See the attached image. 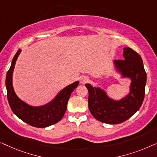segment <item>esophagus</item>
<instances>
[{
	"mask_svg": "<svg viewBox=\"0 0 157 157\" xmlns=\"http://www.w3.org/2000/svg\"><path fill=\"white\" fill-rule=\"evenodd\" d=\"M79 80H80V83L85 84L86 82H87L89 81V78L86 76H82Z\"/></svg>",
	"mask_w": 157,
	"mask_h": 157,
	"instance_id": "obj_1",
	"label": "esophagus"
}]
</instances>
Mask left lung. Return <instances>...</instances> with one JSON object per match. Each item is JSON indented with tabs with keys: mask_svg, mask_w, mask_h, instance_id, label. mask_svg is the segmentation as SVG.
I'll list each match as a JSON object with an SVG mask.
<instances>
[{
	"mask_svg": "<svg viewBox=\"0 0 157 157\" xmlns=\"http://www.w3.org/2000/svg\"><path fill=\"white\" fill-rule=\"evenodd\" d=\"M124 59L113 60L114 70L121 79H130L129 91L120 100L108 95L100 87L90 84L85 86L89 92L88 107L92 116L101 122L117 124L134 115L140 109L144 98L147 83L146 73L141 56L130 48H124Z\"/></svg>",
	"mask_w": 157,
	"mask_h": 157,
	"instance_id": "8db88e82",
	"label": "left lung"
}]
</instances>
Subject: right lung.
Returning a JSON list of instances; mask_svg holds the SVG:
<instances>
[{
    "instance_id": "1",
    "label": "right lung",
    "mask_w": 157,
    "mask_h": 157,
    "mask_svg": "<svg viewBox=\"0 0 157 157\" xmlns=\"http://www.w3.org/2000/svg\"><path fill=\"white\" fill-rule=\"evenodd\" d=\"M21 52V50H19L15 55L10 69L6 75V86L10 107L17 117L33 127L44 128L56 124L63 117L70 94L79 85V82L76 81L66 86L51 101L45 105L41 106L28 105L17 97L13 85V70Z\"/></svg>"
}]
</instances>
